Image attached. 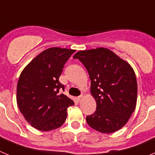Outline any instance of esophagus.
Instances as JSON below:
<instances>
[{
  "label": "esophagus",
  "instance_id": "1",
  "mask_svg": "<svg viewBox=\"0 0 155 155\" xmlns=\"http://www.w3.org/2000/svg\"><path fill=\"white\" fill-rule=\"evenodd\" d=\"M82 98H83V95H80V96L78 97V102H81L82 100Z\"/></svg>",
  "mask_w": 155,
  "mask_h": 155
}]
</instances>
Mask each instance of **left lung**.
<instances>
[{
    "instance_id": "8db88e82",
    "label": "left lung",
    "mask_w": 155,
    "mask_h": 155,
    "mask_svg": "<svg viewBox=\"0 0 155 155\" xmlns=\"http://www.w3.org/2000/svg\"><path fill=\"white\" fill-rule=\"evenodd\" d=\"M87 69L96 110L86 117L87 124L103 134L118 131L135 110L137 82L130 64L107 48L81 50L74 56Z\"/></svg>"
}]
</instances>
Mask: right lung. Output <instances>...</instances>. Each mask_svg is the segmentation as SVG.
Wrapping results in <instances>:
<instances>
[{
	"mask_svg": "<svg viewBox=\"0 0 155 155\" xmlns=\"http://www.w3.org/2000/svg\"><path fill=\"white\" fill-rule=\"evenodd\" d=\"M74 50L52 47L41 52L21 71L17 84V104L28 124L41 131L59 128L73 100L60 94L59 81L64 64Z\"/></svg>",
	"mask_w": 155,
	"mask_h": 155,
	"instance_id": "obj_1",
	"label": "right lung"
}]
</instances>
